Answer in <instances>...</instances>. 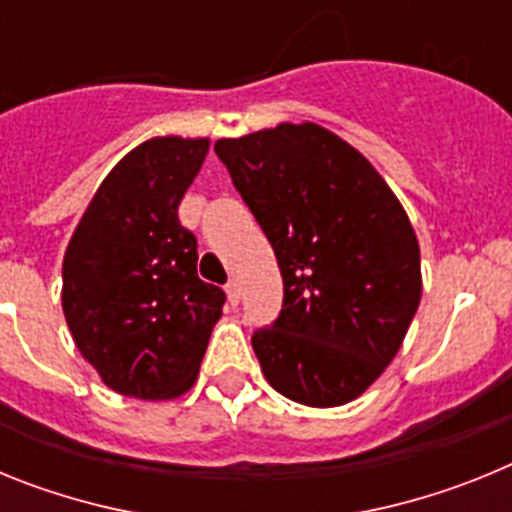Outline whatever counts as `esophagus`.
<instances>
[{
	"mask_svg": "<svg viewBox=\"0 0 512 512\" xmlns=\"http://www.w3.org/2000/svg\"><path fill=\"white\" fill-rule=\"evenodd\" d=\"M225 289H228V300L233 302V305H238V300H241V284H238V279H230Z\"/></svg>",
	"mask_w": 512,
	"mask_h": 512,
	"instance_id": "obj_1",
	"label": "esophagus"
}]
</instances>
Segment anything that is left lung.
I'll list each match as a JSON object with an SVG mask.
<instances>
[{
	"label": "left lung",
	"mask_w": 512,
	"mask_h": 512,
	"mask_svg": "<svg viewBox=\"0 0 512 512\" xmlns=\"http://www.w3.org/2000/svg\"><path fill=\"white\" fill-rule=\"evenodd\" d=\"M269 238L284 282L277 320L251 343L279 395L336 408L395 359L420 302V248L374 166L305 125L215 143Z\"/></svg>",
	"instance_id": "8db88e82"
}]
</instances>
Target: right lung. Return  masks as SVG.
Segmentation results:
<instances>
[{"mask_svg":"<svg viewBox=\"0 0 512 512\" xmlns=\"http://www.w3.org/2000/svg\"><path fill=\"white\" fill-rule=\"evenodd\" d=\"M207 140L153 138L94 194L63 256V315L81 356L120 395L166 400L197 379L225 292L197 277L179 205Z\"/></svg>","mask_w":512,"mask_h":512,"instance_id":"add662e5","label":"right lung"}]
</instances>
